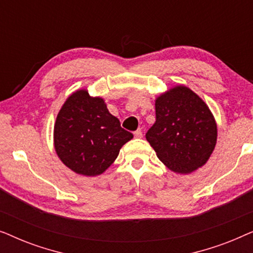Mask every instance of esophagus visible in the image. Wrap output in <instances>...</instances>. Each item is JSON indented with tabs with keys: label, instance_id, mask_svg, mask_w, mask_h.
Segmentation results:
<instances>
[{
	"label": "esophagus",
	"instance_id": "esophagus-1",
	"mask_svg": "<svg viewBox=\"0 0 253 253\" xmlns=\"http://www.w3.org/2000/svg\"><path fill=\"white\" fill-rule=\"evenodd\" d=\"M134 137H136V138H143V131H141L140 129L134 131Z\"/></svg>",
	"mask_w": 253,
	"mask_h": 253
}]
</instances>
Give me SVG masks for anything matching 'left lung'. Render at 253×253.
<instances>
[{
    "mask_svg": "<svg viewBox=\"0 0 253 253\" xmlns=\"http://www.w3.org/2000/svg\"><path fill=\"white\" fill-rule=\"evenodd\" d=\"M155 123L146 139L158 158L175 172L189 174L204 166L215 147V120L205 102L185 86L155 100Z\"/></svg>",
    "mask_w": 253,
    "mask_h": 253,
    "instance_id": "8db88e82",
    "label": "left lung"
}]
</instances>
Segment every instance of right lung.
Instances as JSON below:
<instances>
[{"instance_id": "right-lung-1", "label": "right lung", "mask_w": 253, "mask_h": 253, "mask_svg": "<svg viewBox=\"0 0 253 253\" xmlns=\"http://www.w3.org/2000/svg\"><path fill=\"white\" fill-rule=\"evenodd\" d=\"M132 138L108 112L103 99L92 98L86 89L69 96L54 126L58 158L72 171L85 176L102 174Z\"/></svg>"}]
</instances>
